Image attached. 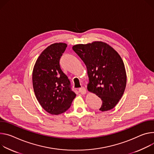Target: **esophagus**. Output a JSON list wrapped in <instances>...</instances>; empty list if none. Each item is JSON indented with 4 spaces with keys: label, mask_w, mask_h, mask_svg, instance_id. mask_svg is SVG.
Segmentation results:
<instances>
[{
    "label": "esophagus",
    "mask_w": 154,
    "mask_h": 154,
    "mask_svg": "<svg viewBox=\"0 0 154 154\" xmlns=\"http://www.w3.org/2000/svg\"><path fill=\"white\" fill-rule=\"evenodd\" d=\"M79 92L81 94H85L86 93V88H84V87H82V88H79Z\"/></svg>",
    "instance_id": "1"
}]
</instances>
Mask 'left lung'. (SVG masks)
I'll return each instance as SVG.
<instances>
[{"label": "left lung", "mask_w": 154, "mask_h": 154, "mask_svg": "<svg viewBox=\"0 0 154 154\" xmlns=\"http://www.w3.org/2000/svg\"><path fill=\"white\" fill-rule=\"evenodd\" d=\"M72 48L87 67L88 91L102 101L99 110L106 111L114 108L122 97L127 83L125 65L121 56L101 42L76 45Z\"/></svg>", "instance_id": "8db88e82"}]
</instances>
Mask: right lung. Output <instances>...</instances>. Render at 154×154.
I'll return each instance as SVG.
<instances>
[{
  "mask_svg": "<svg viewBox=\"0 0 154 154\" xmlns=\"http://www.w3.org/2000/svg\"><path fill=\"white\" fill-rule=\"evenodd\" d=\"M66 46L63 43L51 45L42 53L33 67L34 92L42 108L51 114L65 112L76 97L59 63Z\"/></svg>",
  "mask_w": 154,
  "mask_h": 154,
  "instance_id": "obj_1",
  "label": "right lung"
}]
</instances>
